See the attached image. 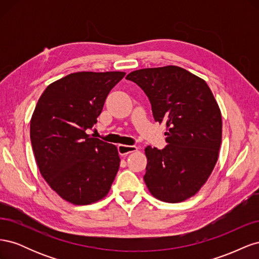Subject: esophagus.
<instances>
[{
  "label": "esophagus",
  "instance_id": "esophagus-1",
  "mask_svg": "<svg viewBox=\"0 0 259 259\" xmlns=\"http://www.w3.org/2000/svg\"><path fill=\"white\" fill-rule=\"evenodd\" d=\"M137 147L136 146H126V145H119L117 146V151L121 155H126L128 153L135 152L137 151Z\"/></svg>",
  "mask_w": 259,
  "mask_h": 259
}]
</instances>
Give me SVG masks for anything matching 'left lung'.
Listing matches in <instances>:
<instances>
[{
  "mask_svg": "<svg viewBox=\"0 0 259 259\" xmlns=\"http://www.w3.org/2000/svg\"><path fill=\"white\" fill-rule=\"evenodd\" d=\"M126 79L146 93L155 122L166 126V147L145 149L149 191L168 203L193 197L213 171L222 144V113L213 93L177 66L136 70Z\"/></svg>",
  "mask_w": 259,
  "mask_h": 259,
  "instance_id": "1",
  "label": "left lung"
}]
</instances>
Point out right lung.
<instances>
[{
    "mask_svg": "<svg viewBox=\"0 0 259 259\" xmlns=\"http://www.w3.org/2000/svg\"><path fill=\"white\" fill-rule=\"evenodd\" d=\"M125 72L82 71L50 84L30 121L36 165L64 200L88 205L104 199L120 166L114 145L88 134L108 94Z\"/></svg>",
    "mask_w": 259,
    "mask_h": 259,
    "instance_id": "right-lung-1",
    "label": "right lung"
}]
</instances>
